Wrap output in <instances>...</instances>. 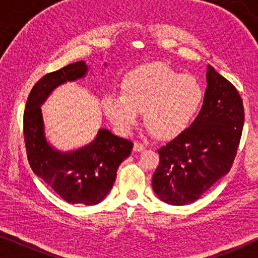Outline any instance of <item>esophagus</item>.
I'll return each instance as SVG.
<instances>
[{
	"label": "esophagus",
	"mask_w": 258,
	"mask_h": 258,
	"mask_svg": "<svg viewBox=\"0 0 258 258\" xmlns=\"http://www.w3.org/2000/svg\"><path fill=\"white\" fill-rule=\"evenodd\" d=\"M144 149H146V148H144L143 144H141L139 142L134 143V151H135V153H141V151H143Z\"/></svg>",
	"instance_id": "esophagus-1"
}]
</instances>
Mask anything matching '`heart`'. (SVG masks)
Listing matches in <instances>:
<instances>
[{
  "instance_id": "1",
  "label": "heart",
  "mask_w": 258,
  "mask_h": 258,
  "mask_svg": "<svg viewBox=\"0 0 258 258\" xmlns=\"http://www.w3.org/2000/svg\"><path fill=\"white\" fill-rule=\"evenodd\" d=\"M122 94L107 93L102 109L119 134L125 135L139 119L160 140L185 132L203 103L204 89L196 76L181 74L162 63L129 72L122 79Z\"/></svg>"
}]
</instances>
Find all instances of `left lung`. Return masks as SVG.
<instances>
[{"mask_svg":"<svg viewBox=\"0 0 258 258\" xmlns=\"http://www.w3.org/2000/svg\"><path fill=\"white\" fill-rule=\"evenodd\" d=\"M244 109L236 88L207 67L203 105L185 132L158 149L153 176L158 199L171 206L195 202L230 170L241 140Z\"/></svg>","mask_w":258,"mask_h":258,"instance_id":"left-lung-1","label":"left lung"}]
</instances>
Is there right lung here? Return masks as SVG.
I'll return each instance as SVG.
<instances>
[{
  "mask_svg": "<svg viewBox=\"0 0 258 258\" xmlns=\"http://www.w3.org/2000/svg\"><path fill=\"white\" fill-rule=\"evenodd\" d=\"M88 72L87 63L79 61L42 77L27 100L23 135L28 161L35 175L68 203L95 206L111 190L116 171L132 154L133 143L101 128L86 146L69 151L58 150L45 137L41 109L56 88L83 79Z\"/></svg>",
  "mask_w": 258,
  "mask_h": 258,
  "instance_id": "1",
  "label": "right lung"
}]
</instances>
